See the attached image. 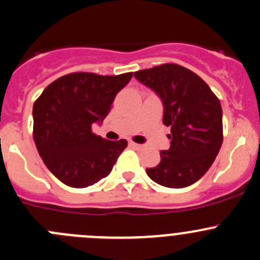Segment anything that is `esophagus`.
<instances>
[{
  "instance_id": "1",
  "label": "esophagus",
  "mask_w": 260,
  "mask_h": 260,
  "mask_svg": "<svg viewBox=\"0 0 260 260\" xmlns=\"http://www.w3.org/2000/svg\"><path fill=\"white\" fill-rule=\"evenodd\" d=\"M131 146L136 150H143L145 148V145H140V143H135V142H131Z\"/></svg>"
}]
</instances>
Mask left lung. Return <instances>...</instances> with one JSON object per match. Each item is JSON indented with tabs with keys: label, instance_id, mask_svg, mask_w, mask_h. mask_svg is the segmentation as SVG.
Returning a JSON list of instances; mask_svg holds the SVG:
<instances>
[{
	"label": "left lung",
	"instance_id": "left-lung-1",
	"mask_svg": "<svg viewBox=\"0 0 260 260\" xmlns=\"http://www.w3.org/2000/svg\"><path fill=\"white\" fill-rule=\"evenodd\" d=\"M164 103V124L171 127L170 148L161 161L146 169L155 183L184 188L200 180L215 161L222 145V109L218 98L190 70L175 63L135 72Z\"/></svg>",
	"mask_w": 260,
	"mask_h": 260
}]
</instances>
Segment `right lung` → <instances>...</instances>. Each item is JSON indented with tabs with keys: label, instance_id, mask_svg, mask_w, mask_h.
<instances>
[{
	"label": "right lung",
	"instance_id": "add662e5",
	"mask_svg": "<svg viewBox=\"0 0 260 260\" xmlns=\"http://www.w3.org/2000/svg\"><path fill=\"white\" fill-rule=\"evenodd\" d=\"M133 72L102 76L74 72L48 85L32 107V137L50 173L72 188H85L109 175L127 147L108 141L91 127L112 109L114 98Z\"/></svg>",
	"mask_w": 260,
	"mask_h": 260
}]
</instances>
